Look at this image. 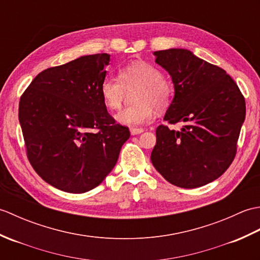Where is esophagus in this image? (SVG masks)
<instances>
[{"label": "esophagus", "instance_id": "1", "mask_svg": "<svg viewBox=\"0 0 260 260\" xmlns=\"http://www.w3.org/2000/svg\"><path fill=\"white\" fill-rule=\"evenodd\" d=\"M144 129L143 128H137V127H134V128H131V134L132 135H139L141 133H143Z\"/></svg>", "mask_w": 260, "mask_h": 260}]
</instances>
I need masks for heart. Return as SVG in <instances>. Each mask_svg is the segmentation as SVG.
<instances>
[{"label":"heart","instance_id":"obj_1","mask_svg":"<svg viewBox=\"0 0 260 260\" xmlns=\"http://www.w3.org/2000/svg\"><path fill=\"white\" fill-rule=\"evenodd\" d=\"M136 89L133 95L134 106L125 108L116 115L119 124L137 127L151 123L154 108L167 109L174 97V86L164 78L162 71L155 66L136 61L125 66L118 71V79L105 78L101 85V95L106 107L117 110L123 105L126 91Z\"/></svg>","mask_w":260,"mask_h":260}]
</instances>
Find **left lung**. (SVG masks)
I'll return each instance as SVG.
<instances>
[{
  "instance_id": "left-lung-1",
  "label": "left lung",
  "mask_w": 260,
  "mask_h": 260,
  "mask_svg": "<svg viewBox=\"0 0 260 260\" xmlns=\"http://www.w3.org/2000/svg\"><path fill=\"white\" fill-rule=\"evenodd\" d=\"M155 62L172 77L175 95L164 119L180 131L156 128L151 161L173 185L193 189L221 176L233 163L246 116L235 80L185 49L155 51Z\"/></svg>"
}]
</instances>
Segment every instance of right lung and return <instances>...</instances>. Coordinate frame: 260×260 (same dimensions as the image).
<instances>
[{
  "label": "right lung",
  "mask_w": 260,
  "mask_h": 260,
  "mask_svg": "<svg viewBox=\"0 0 260 260\" xmlns=\"http://www.w3.org/2000/svg\"><path fill=\"white\" fill-rule=\"evenodd\" d=\"M109 54L84 56L41 71L22 93L19 120L26 156L47 183L70 193L104 181L129 139L101 95Z\"/></svg>",
  "instance_id": "obj_1"
}]
</instances>
